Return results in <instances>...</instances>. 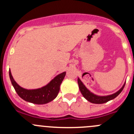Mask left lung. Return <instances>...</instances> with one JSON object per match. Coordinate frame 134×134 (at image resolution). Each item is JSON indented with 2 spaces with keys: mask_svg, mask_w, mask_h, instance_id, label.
Returning a JSON list of instances; mask_svg holds the SVG:
<instances>
[{
  "mask_svg": "<svg viewBox=\"0 0 134 134\" xmlns=\"http://www.w3.org/2000/svg\"><path fill=\"white\" fill-rule=\"evenodd\" d=\"M78 87H79L80 91L81 93L83 95V97L87 100L89 102H91L93 104H104L106 102H108V101L114 99L115 97H117L121 91L123 90L124 87L125 86L126 82L124 83L123 86H122L119 90L115 92V93H113L111 94H109V95H105V96H100V95H97V94H94V93L90 91L87 87H86L83 82L81 81V80L79 78H78Z\"/></svg>",
  "mask_w": 134,
  "mask_h": 134,
  "instance_id": "8db88e82",
  "label": "left lung"
}]
</instances>
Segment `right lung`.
Segmentation results:
<instances>
[{"label":"right lung","instance_id":"obj_1","mask_svg":"<svg viewBox=\"0 0 134 134\" xmlns=\"http://www.w3.org/2000/svg\"><path fill=\"white\" fill-rule=\"evenodd\" d=\"M66 72H62L55 76L47 85L37 89L28 90L20 86L15 81L9 70V75L12 86L18 95L26 102L36 104H45L53 100L58 96L60 85L65 76Z\"/></svg>","mask_w":134,"mask_h":134}]
</instances>
